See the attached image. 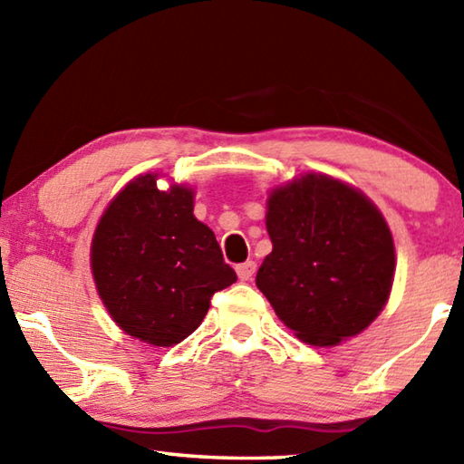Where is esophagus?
I'll return each mask as SVG.
<instances>
[{
	"label": "esophagus",
	"mask_w": 464,
	"mask_h": 464,
	"mask_svg": "<svg viewBox=\"0 0 464 464\" xmlns=\"http://www.w3.org/2000/svg\"><path fill=\"white\" fill-rule=\"evenodd\" d=\"M256 262H246V264H239L237 266V276H239V280H243V282H247V280H251L254 278V274H256Z\"/></svg>",
	"instance_id": "1"
}]
</instances>
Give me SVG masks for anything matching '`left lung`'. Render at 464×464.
<instances>
[{
	"mask_svg": "<svg viewBox=\"0 0 464 464\" xmlns=\"http://www.w3.org/2000/svg\"><path fill=\"white\" fill-rule=\"evenodd\" d=\"M272 251L256 285L282 324L311 345H335L379 317L395 276L381 210L325 174H304L268 196Z\"/></svg>",
	"mask_w": 464,
	"mask_h": 464,
	"instance_id": "1",
	"label": "left lung"
}]
</instances>
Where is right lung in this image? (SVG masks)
Here are the masks:
<instances>
[{
  "instance_id": "1",
  "label": "right lung",
  "mask_w": 464,
  "mask_h": 464,
  "mask_svg": "<svg viewBox=\"0 0 464 464\" xmlns=\"http://www.w3.org/2000/svg\"><path fill=\"white\" fill-rule=\"evenodd\" d=\"M194 192L157 188L139 176L116 194L92 239V272L110 317L151 345L186 340L202 324L215 293L237 274L215 233L194 217Z\"/></svg>"
}]
</instances>
